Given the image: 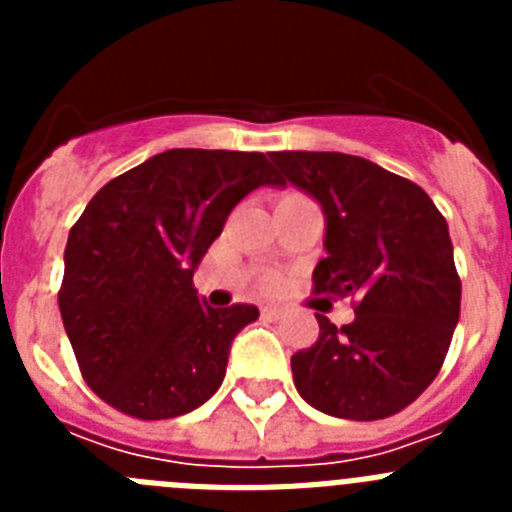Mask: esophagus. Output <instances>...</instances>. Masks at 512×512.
Here are the masks:
<instances>
[{
  "label": "esophagus",
  "instance_id": "1",
  "mask_svg": "<svg viewBox=\"0 0 512 512\" xmlns=\"http://www.w3.org/2000/svg\"><path fill=\"white\" fill-rule=\"evenodd\" d=\"M261 315H264L266 320H279L284 315L282 307H274V305H264L261 307Z\"/></svg>",
  "mask_w": 512,
  "mask_h": 512
}]
</instances>
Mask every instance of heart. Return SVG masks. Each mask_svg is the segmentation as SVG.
<instances>
[{
	"label": "heart",
	"mask_w": 512,
	"mask_h": 512,
	"mask_svg": "<svg viewBox=\"0 0 512 512\" xmlns=\"http://www.w3.org/2000/svg\"><path fill=\"white\" fill-rule=\"evenodd\" d=\"M264 284H266V287H271V284H274V277H266Z\"/></svg>",
	"instance_id": "heart-1"
}]
</instances>
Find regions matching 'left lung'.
Returning <instances> with one entry per match:
<instances>
[{
    "label": "left lung",
    "mask_w": 512,
    "mask_h": 512,
    "mask_svg": "<svg viewBox=\"0 0 512 512\" xmlns=\"http://www.w3.org/2000/svg\"><path fill=\"white\" fill-rule=\"evenodd\" d=\"M282 182L325 210L315 295L351 297L354 323L315 315L318 341L292 356L302 400L333 418L405 410L441 372L459 323L461 279L446 217L415 182L359 156L269 153Z\"/></svg>",
    "instance_id": "8db88e82"
}]
</instances>
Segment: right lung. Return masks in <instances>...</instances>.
I'll return each instance as SVG.
<instances>
[{"mask_svg":"<svg viewBox=\"0 0 512 512\" xmlns=\"http://www.w3.org/2000/svg\"><path fill=\"white\" fill-rule=\"evenodd\" d=\"M282 184L264 153L171 148L104 184L71 225L58 289L84 382L120 413L166 420L220 387L253 305L200 302L194 266L230 210Z\"/></svg>","mask_w":512,"mask_h":512,"instance_id":"right-lung-1","label":"right lung"}]
</instances>
